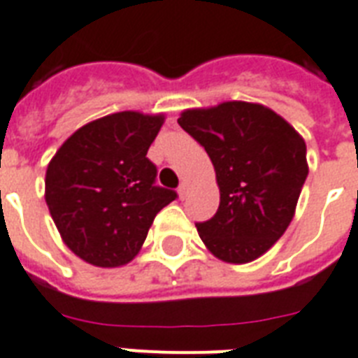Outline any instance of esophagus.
I'll list each match as a JSON object with an SVG mask.
<instances>
[{
  "label": "esophagus",
  "instance_id": "1",
  "mask_svg": "<svg viewBox=\"0 0 358 358\" xmlns=\"http://www.w3.org/2000/svg\"><path fill=\"white\" fill-rule=\"evenodd\" d=\"M187 191H189L187 184H185V182H182V184H180V187H178V197L180 199L187 197Z\"/></svg>",
  "mask_w": 358,
  "mask_h": 358
}]
</instances>
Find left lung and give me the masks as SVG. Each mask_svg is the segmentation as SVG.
<instances>
[{
	"label": "left lung",
	"mask_w": 358,
	"mask_h": 358,
	"mask_svg": "<svg viewBox=\"0 0 358 358\" xmlns=\"http://www.w3.org/2000/svg\"><path fill=\"white\" fill-rule=\"evenodd\" d=\"M212 159L220 208L197 223L204 245L225 263H250L282 238L306 182V143L268 106L225 101L180 114Z\"/></svg>",
	"instance_id": "left-lung-1"
}]
</instances>
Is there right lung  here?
Returning a JSON list of instances; mask_svg holds the SVG:
<instances>
[{
	"label": "right lung",
	"mask_w": 358,
	"mask_h": 358,
	"mask_svg": "<svg viewBox=\"0 0 358 358\" xmlns=\"http://www.w3.org/2000/svg\"><path fill=\"white\" fill-rule=\"evenodd\" d=\"M163 114H108L82 125L46 169L45 201L64 244L82 261L114 268L141 252L154 217L176 199L155 185L146 157Z\"/></svg>",
	"instance_id": "obj_1"
}]
</instances>
